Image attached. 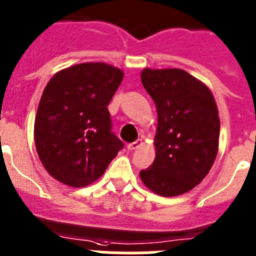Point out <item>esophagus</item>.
Masks as SVG:
<instances>
[{
    "label": "esophagus",
    "mask_w": 256,
    "mask_h": 256,
    "mask_svg": "<svg viewBox=\"0 0 256 256\" xmlns=\"http://www.w3.org/2000/svg\"><path fill=\"white\" fill-rule=\"evenodd\" d=\"M140 144H142V140H134V142H132V144H128V150H136V148H138Z\"/></svg>",
    "instance_id": "1"
}]
</instances>
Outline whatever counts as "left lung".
<instances>
[{"instance_id": "1", "label": "left lung", "mask_w": 256, "mask_h": 256, "mask_svg": "<svg viewBox=\"0 0 256 256\" xmlns=\"http://www.w3.org/2000/svg\"><path fill=\"white\" fill-rule=\"evenodd\" d=\"M142 85L157 109L156 157L142 182L162 196L186 193L210 172L218 151L220 118L212 92L184 70H150Z\"/></svg>"}]
</instances>
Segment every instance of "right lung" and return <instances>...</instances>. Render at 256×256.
<instances>
[{"instance_id":"add662e5","label":"right lung","mask_w":256,"mask_h":256,"mask_svg":"<svg viewBox=\"0 0 256 256\" xmlns=\"http://www.w3.org/2000/svg\"><path fill=\"white\" fill-rule=\"evenodd\" d=\"M123 80L106 63H81L46 84L38 106L34 138L46 170L58 182L81 188L99 179L124 147L108 110Z\"/></svg>"}]
</instances>
